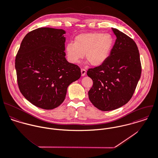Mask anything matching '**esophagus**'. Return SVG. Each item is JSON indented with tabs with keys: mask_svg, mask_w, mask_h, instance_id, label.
Segmentation results:
<instances>
[{
	"mask_svg": "<svg viewBox=\"0 0 158 158\" xmlns=\"http://www.w3.org/2000/svg\"><path fill=\"white\" fill-rule=\"evenodd\" d=\"M86 70L84 69H81V76H85V74H86Z\"/></svg>",
	"mask_w": 158,
	"mask_h": 158,
	"instance_id": "34e87169",
	"label": "esophagus"
}]
</instances>
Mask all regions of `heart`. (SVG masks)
I'll use <instances>...</instances> for the list:
<instances>
[{"mask_svg": "<svg viewBox=\"0 0 158 158\" xmlns=\"http://www.w3.org/2000/svg\"><path fill=\"white\" fill-rule=\"evenodd\" d=\"M113 39L109 34L85 33L77 35L74 43L68 44L65 48L67 60L77 64L83 57L93 66L102 65L108 57L113 47Z\"/></svg>", "mask_w": 158, "mask_h": 158, "instance_id": "obj_1", "label": "heart"}]
</instances>
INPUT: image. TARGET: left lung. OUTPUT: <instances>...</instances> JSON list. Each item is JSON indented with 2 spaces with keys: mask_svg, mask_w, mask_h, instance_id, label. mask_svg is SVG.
Listing matches in <instances>:
<instances>
[{
  "mask_svg": "<svg viewBox=\"0 0 158 158\" xmlns=\"http://www.w3.org/2000/svg\"><path fill=\"white\" fill-rule=\"evenodd\" d=\"M116 39L110 56L101 65L89 69L93 81L88 92L91 103L102 111H110L127 104L141 76L138 47L132 39L112 28Z\"/></svg>",
  "mask_w": 158,
  "mask_h": 158,
  "instance_id": "obj_1",
  "label": "left lung"
}]
</instances>
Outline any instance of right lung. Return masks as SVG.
<instances>
[{"label": "right lung", "instance_id": "obj_1", "mask_svg": "<svg viewBox=\"0 0 158 158\" xmlns=\"http://www.w3.org/2000/svg\"><path fill=\"white\" fill-rule=\"evenodd\" d=\"M62 29L40 27L24 37L16 56L19 89L33 105L52 110L64 101L67 87L81 77V69L65 59Z\"/></svg>", "mask_w": 158, "mask_h": 158}]
</instances>
